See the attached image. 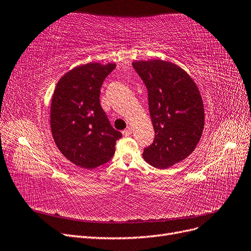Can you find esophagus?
<instances>
[{"label": "esophagus", "instance_id": "34e87169", "mask_svg": "<svg viewBox=\"0 0 251 251\" xmlns=\"http://www.w3.org/2000/svg\"><path fill=\"white\" fill-rule=\"evenodd\" d=\"M123 134H124V136H130L132 134V128L130 126L126 127L125 131H123Z\"/></svg>", "mask_w": 251, "mask_h": 251}]
</instances>
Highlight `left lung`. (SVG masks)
Here are the masks:
<instances>
[{"mask_svg": "<svg viewBox=\"0 0 251 251\" xmlns=\"http://www.w3.org/2000/svg\"><path fill=\"white\" fill-rule=\"evenodd\" d=\"M133 67L148 89L155 130L143 158L155 168H170L191 155L201 138L204 108L199 89L183 69L170 62L139 60Z\"/></svg>", "mask_w": 251, "mask_h": 251, "instance_id": "1", "label": "left lung"}]
</instances>
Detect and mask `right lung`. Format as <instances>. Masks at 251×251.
Listing matches in <instances>:
<instances>
[{
	"mask_svg": "<svg viewBox=\"0 0 251 251\" xmlns=\"http://www.w3.org/2000/svg\"><path fill=\"white\" fill-rule=\"evenodd\" d=\"M115 64L89 63L74 68L57 82L52 96L50 124L58 150L82 169L107 163L123 137L100 103V88Z\"/></svg>",
	"mask_w": 251,
	"mask_h": 251,
	"instance_id": "obj_1",
	"label": "right lung"
}]
</instances>
